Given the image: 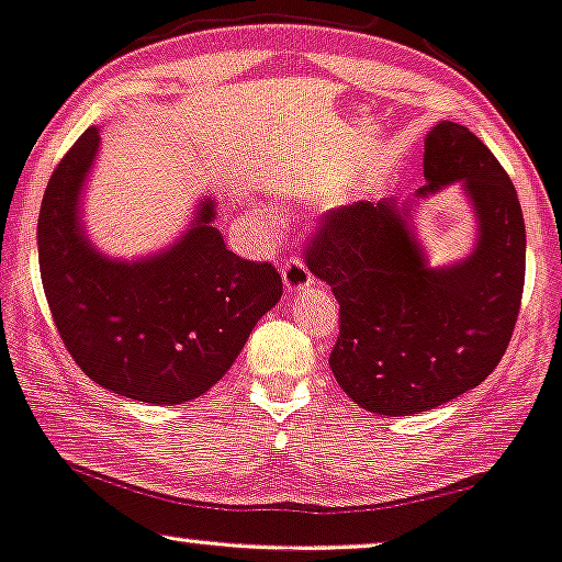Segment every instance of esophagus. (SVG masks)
I'll return each instance as SVG.
<instances>
[{
	"label": "esophagus",
	"instance_id": "34e87169",
	"mask_svg": "<svg viewBox=\"0 0 562 562\" xmlns=\"http://www.w3.org/2000/svg\"><path fill=\"white\" fill-rule=\"evenodd\" d=\"M282 282H285L288 293L295 295V293H303L305 288H311L313 280H311L308 267H305L297 257H293L282 265Z\"/></svg>",
	"mask_w": 562,
	"mask_h": 562
}]
</instances>
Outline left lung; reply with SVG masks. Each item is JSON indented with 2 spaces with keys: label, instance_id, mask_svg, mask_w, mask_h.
I'll return each mask as SVG.
<instances>
[{
  "label": "left lung",
  "instance_id": "left-lung-1",
  "mask_svg": "<svg viewBox=\"0 0 562 562\" xmlns=\"http://www.w3.org/2000/svg\"><path fill=\"white\" fill-rule=\"evenodd\" d=\"M414 198L336 207L305 265L339 301L328 357L341 391L380 416L429 411L481 385L512 341L525 290V215L512 179L475 133L442 120L424 140ZM460 181L479 241L458 266L429 268L413 234L418 196Z\"/></svg>",
  "mask_w": 562,
  "mask_h": 562
}]
</instances>
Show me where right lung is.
I'll list each match as a JSON object with an SVG mask.
<instances>
[{
  "label": "right lung",
  "mask_w": 562,
  "mask_h": 562,
  "mask_svg": "<svg viewBox=\"0 0 562 562\" xmlns=\"http://www.w3.org/2000/svg\"><path fill=\"white\" fill-rule=\"evenodd\" d=\"M97 148L100 131L89 128L43 194L37 261L50 316L94 383L156 406L192 401L236 362L251 328L280 301L282 277L228 249L207 198L169 249L136 261L104 257L79 218Z\"/></svg>",
  "instance_id": "right-lung-1"
}]
</instances>
